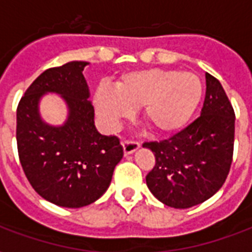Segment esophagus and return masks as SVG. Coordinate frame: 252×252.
<instances>
[{
  "label": "esophagus",
  "instance_id": "esophagus-1",
  "mask_svg": "<svg viewBox=\"0 0 252 252\" xmlns=\"http://www.w3.org/2000/svg\"><path fill=\"white\" fill-rule=\"evenodd\" d=\"M122 145H123V150H124V154L128 156V154H132L133 152H136V150L140 148V142L130 141V140H124Z\"/></svg>",
  "mask_w": 252,
  "mask_h": 252
}]
</instances>
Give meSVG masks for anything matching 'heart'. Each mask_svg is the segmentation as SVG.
<instances>
[{"instance_id":"heart-1","label":"heart","mask_w":252,"mask_h":252,"mask_svg":"<svg viewBox=\"0 0 252 252\" xmlns=\"http://www.w3.org/2000/svg\"><path fill=\"white\" fill-rule=\"evenodd\" d=\"M203 84L195 73L175 69H144L126 73L116 90L100 86L95 94L99 116L114 126L141 107L144 122L156 133L168 134L183 128L199 106Z\"/></svg>"}]
</instances>
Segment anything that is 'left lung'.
Segmentation results:
<instances>
[{
	"label": "left lung",
	"mask_w": 252,
	"mask_h": 252,
	"mask_svg": "<svg viewBox=\"0 0 252 252\" xmlns=\"http://www.w3.org/2000/svg\"><path fill=\"white\" fill-rule=\"evenodd\" d=\"M201 114L167 140L144 142L156 165L146 175L150 192L161 203L186 209L204 203L225 183L234 150L235 114L220 81L205 74Z\"/></svg>",
	"instance_id": "left-lung-1"
}]
</instances>
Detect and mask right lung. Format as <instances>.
<instances>
[{"label":"right lung","mask_w":252,"mask_h":252,"mask_svg":"<svg viewBox=\"0 0 252 252\" xmlns=\"http://www.w3.org/2000/svg\"><path fill=\"white\" fill-rule=\"evenodd\" d=\"M86 61H70L41 73L17 108L18 156L26 178L43 197L59 207L81 208L107 191L123 158L116 136H103L94 126V107L85 80ZM45 92L63 96L69 108L64 126L40 119L38 100Z\"/></svg>","instance_id":"obj_1"}]
</instances>
